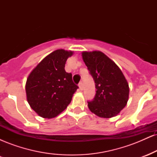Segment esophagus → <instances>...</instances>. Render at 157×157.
Wrapping results in <instances>:
<instances>
[{
  "label": "esophagus",
  "mask_w": 157,
  "mask_h": 157,
  "mask_svg": "<svg viewBox=\"0 0 157 157\" xmlns=\"http://www.w3.org/2000/svg\"><path fill=\"white\" fill-rule=\"evenodd\" d=\"M79 88H80V90L83 89V85H82V82H80V83H79Z\"/></svg>",
  "instance_id": "esophagus-1"
}]
</instances>
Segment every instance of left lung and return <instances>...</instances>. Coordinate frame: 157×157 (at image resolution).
<instances>
[{
	"label": "left lung",
	"instance_id": "obj_1",
	"mask_svg": "<svg viewBox=\"0 0 157 157\" xmlns=\"http://www.w3.org/2000/svg\"><path fill=\"white\" fill-rule=\"evenodd\" d=\"M82 60L93 77L97 91L88 101L91 112L102 118L117 116L128 100L129 86L120 68L100 51L83 52Z\"/></svg>",
	"mask_w": 157,
	"mask_h": 157
}]
</instances>
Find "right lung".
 Masks as SVG:
<instances>
[{"mask_svg":"<svg viewBox=\"0 0 157 157\" xmlns=\"http://www.w3.org/2000/svg\"><path fill=\"white\" fill-rule=\"evenodd\" d=\"M73 52L57 49L43 59L29 75L26 83L27 101L39 116L53 118L67 108L78 86L72 75L65 71Z\"/></svg>","mask_w":157,"mask_h":157,"instance_id":"add662e5","label":"right lung"}]
</instances>
